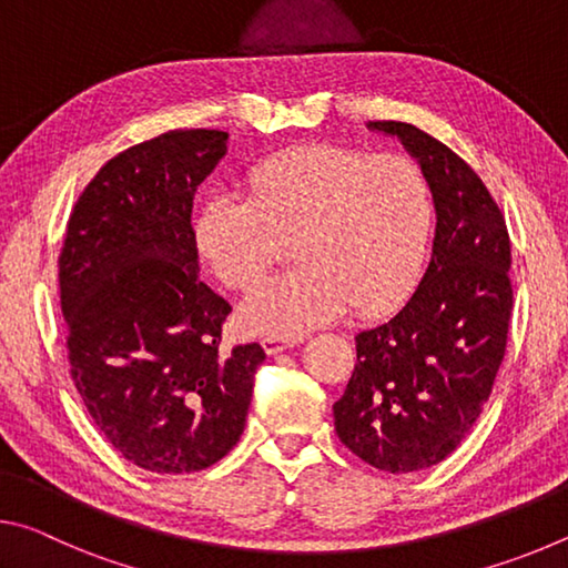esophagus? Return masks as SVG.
Instances as JSON below:
<instances>
[{
    "mask_svg": "<svg viewBox=\"0 0 568 568\" xmlns=\"http://www.w3.org/2000/svg\"><path fill=\"white\" fill-rule=\"evenodd\" d=\"M303 338H283V335H265V338L261 341L263 351L267 355H275V353H283L287 348H293V345L301 343Z\"/></svg>",
    "mask_w": 568,
    "mask_h": 568,
    "instance_id": "34e87169",
    "label": "esophagus"
}]
</instances>
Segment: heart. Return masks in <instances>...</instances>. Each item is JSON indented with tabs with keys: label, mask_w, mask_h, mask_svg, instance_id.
<instances>
[{
	"label": "heart",
	"mask_w": 568,
	"mask_h": 568,
	"mask_svg": "<svg viewBox=\"0 0 568 568\" xmlns=\"http://www.w3.org/2000/svg\"><path fill=\"white\" fill-rule=\"evenodd\" d=\"M247 197L217 190L195 220L200 253L235 291H250L295 240V271L240 307L250 331L295 335L353 305L378 315L416 287L434 225L428 180L403 155L315 142L250 170Z\"/></svg>",
	"instance_id": "1"
}]
</instances>
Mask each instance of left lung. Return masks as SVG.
Instances as JSON below:
<instances>
[{
    "mask_svg": "<svg viewBox=\"0 0 568 568\" xmlns=\"http://www.w3.org/2000/svg\"><path fill=\"white\" fill-rule=\"evenodd\" d=\"M420 162L436 205L434 255L410 301L355 335L335 434L388 474L436 466L474 428L504 361L514 311L511 240L491 192L454 150L408 122L378 120Z\"/></svg>",
    "mask_w": 568,
    "mask_h": 568,
    "instance_id": "8db88e82",
    "label": "left lung"
}]
</instances>
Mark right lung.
<instances>
[{
    "mask_svg": "<svg viewBox=\"0 0 568 568\" xmlns=\"http://www.w3.org/2000/svg\"><path fill=\"white\" fill-rule=\"evenodd\" d=\"M227 132L170 130L82 190L60 253L67 358L104 438L152 474H195L245 428L257 343L223 348L233 311L200 281L192 197Z\"/></svg>",
    "mask_w": 568,
    "mask_h": 568,
    "instance_id": "obj_1",
    "label": "right lung"
}]
</instances>
